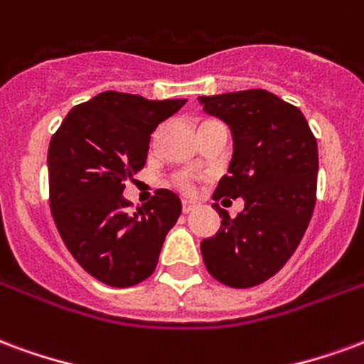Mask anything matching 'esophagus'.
<instances>
[{
  "label": "esophagus",
  "mask_w": 364,
  "mask_h": 364,
  "mask_svg": "<svg viewBox=\"0 0 364 364\" xmlns=\"http://www.w3.org/2000/svg\"><path fill=\"white\" fill-rule=\"evenodd\" d=\"M193 209H196V203H193V201H182V211H184V213H190Z\"/></svg>",
  "instance_id": "34e87169"
}]
</instances>
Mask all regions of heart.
Listing matches in <instances>:
<instances>
[{
	"mask_svg": "<svg viewBox=\"0 0 364 364\" xmlns=\"http://www.w3.org/2000/svg\"><path fill=\"white\" fill-rule=\"evenodd\" d=\"M174 184L178 186L182 192H192L193 190V180L190 176H186V174H178L176 178H174Z\"/></svg>",
	"mask_w": 364,
	"mask_h": 364,
	"instance_id": "obj_1",
	"label": "heart"
}]
</instances>
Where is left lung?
I'll list each match as a JSON object with an SVG mask.
<instances>
[{"label": "left lung", "mask_w": 364, "mask_h": 364, "mask_svg": "<svg viewBox=\"0 0 364 364\" xmlns=\"http://www.w3.org/2000/svg\"><path fill=\"white\" fill-rule=\"evenodd\" d=\"M200 102L235 139L229 174L219 180L213 200H244L237 217L215 203L221 229L201 240V256L223 285L256 287L287 264L306 232L316 205V137L296 106L264 89L200 97Z\"/></svg>", "instance_id": "obj_1"}]
</instances>
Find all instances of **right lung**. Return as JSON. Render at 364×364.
<instances>
[{
    "instance_id": "add662e5",
    "label": "right lung",
    "mask_w": 364,
    "mask_h": 364,
    "mask_svg": "<svg viewBox=\"0 0 364 364\" xmlns=\"http://www.w3.org/2000/svg\"><path fill=\"white\" fill-rule=\"evenodd\" d=\"M184 98L147 100L106 91L71 108L48 147L50 211L63 244L85 272L110 287H132L155 272L182 203L156 190L137 213L122 196L147 161L151 134Z\"/></svg>"
}]
</instances>
